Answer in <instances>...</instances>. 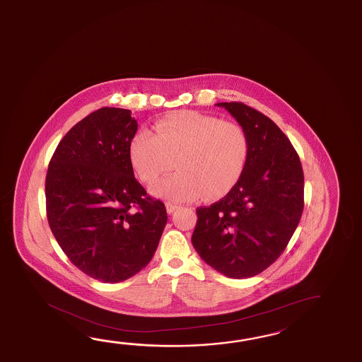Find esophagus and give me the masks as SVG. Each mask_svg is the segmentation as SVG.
Masks as SVG:
<instances>
[{
  "mask_svg": "<svg viewBox=\"0 0 362 362\" xmlns=\"http://www.w3.org/2000/svg\"><path fill=\"white\" fill-rule=\"evenodd\" d=\"M178 206L173 204V203H170V202H168V203H165V209H167V212L170 213H170L175 212Z\"/></svg>",
  "mask_w": 362,
  "mask_h": 362,
  "instance_id": "esophagus-1",
  "label": "esophagus"
}]
</instances>
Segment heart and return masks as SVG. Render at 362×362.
Returning a JSON list of instances; mask_svg holds the SVG:
<instances>
[{"instance_id":"heart-1","label":"heart","mask_w":362,"mask_h":362,"mask_svg":"<svg viewBox=\"0 0 362 362\" xmlns=\"http://www.w3.org/2000/svg\"><path fill=\"white\" fill-rule=\"evenodd\" d=\"M129 160L144 184H154L175 167L178 172L151 187L173 202L221 198L240 177L248 137L238 123L180 110L164 115L149 131H139L128 146Z\"/></svg>"}]
</instances>
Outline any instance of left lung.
<instances>
[{
	"mask_svg": "<svg viewBox=\"0 0 362 362\" xmlns=\"http://www.w3.org/2000/svg\"><path fill=\"white\" fill-rule=\"evenodd\" d=\"M248 137L238 182L223 198L199 206L192 243L204 262L231 279L261 274L276 261L305 206V176L289 139L264 114L243 103H218Z\"/></svg>",
	"mask_w": 362,
	"mask_h": 362,
	"instance_id": "left-lung-1",
	"label": "left lung"
}]
</instances>
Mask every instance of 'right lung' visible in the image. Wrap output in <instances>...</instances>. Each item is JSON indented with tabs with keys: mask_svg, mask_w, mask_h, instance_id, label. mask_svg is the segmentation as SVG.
Listing matches in <instances>:
<instances>
[{
	"mask_svg": "<svg viewBox=\"0 0 362 362\" xmlns=\"http://www.w3.org/2000/svg\"><path fill=\"white\" fill-rule=\"evenodd\" d=\"M136 131L129 110L101 107L59 142L46 175L52 234L76 267L103 283L146 267L168 218L134 176L128 146Z\"/></svg>",
	"mask_w": 362,
	"mask_h": 362,
	"instance_id": "1",
	"label": "right lung"
}]
</instances>
